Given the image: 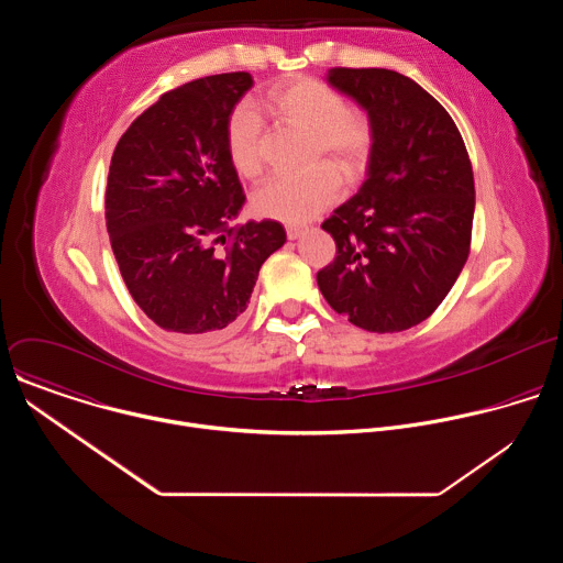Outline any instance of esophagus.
<instances>
[{
	"label": "esophagus",
	"instance_id": "34e87169",
	"mask_svg": "<svg viewBox=\"0 0 563 563\" xmlns=\"http://www.w3.org/2000/svg\"><path fill=\"white\" fill-rule=\"evenodd\" d=\"M305 229H307V227H302V224H287V227H285V231H287V238H289V240L300 238V235L305 233Z\"/></svg>",
	"mask_w": 563,
	"mask_h": 563
}]
</instances>
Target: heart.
I'll return each mask as SVG.
<instances>
[{"mask_svg":"<svg viewBox=\"0 0 563 563\" xmlns=\"http://www.w3.org/2000/svg\"><path fill=\"white\" fill-rule=\"evenodd\" d=\"M263 109L280 126L309 135L305 165L311 169L300 176L274 178L258 189L254 196L258 216L305 222L339 200V175L347 185L365 176L374 148L372 122L363 111L350 109L345 96L323 79H283L265 93ZM227 155L240 178L258 180L263 176L265 124L250 104H240L229 115Z\"/></svg>","mask_w":563,"mask_h":563,"instance_id":"heart-1","label":"heart"}]
</instances>
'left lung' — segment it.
Returning <instances> with one entry per match:
<instances>
[{
    "instance_id": "obj_1",
    "label": "left lung",
    "mask_w": 563,
    "mask_h": 563,
    "mask_svg": "<svg viewBox=\"0 0 563 563\" xmlns=\"http://www.w3.org/2000/svg\"><path fill=\"white\" fill-rule=\"evenodd\" d=\"M328 82L369 115L367 180L323 224L334 261L318 289L352 325L410 330L443 302L472 240L474 176L450 113L415 79L387 68H332Z\"/></svg>"
}]
</instances>
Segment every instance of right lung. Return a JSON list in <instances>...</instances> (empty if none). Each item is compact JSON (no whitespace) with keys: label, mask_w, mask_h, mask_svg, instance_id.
<instances>
[{"label":"right lung","mask_w":563,"mask_h":563,"mask_svg":"<svg viewBox=\"0 0 563 563\" xmlns=\"http://www.w3.org/2000/svg\"><path fill=\"white\" fill-rule=\"evenodd\" d=\"M252 85L245 70L180 85L137 115L113 151L111 250L137 307L167 332L222 334L287 240L276 220L229 227L245 194L227 155V122Z\"/></svg>","instance_id":"obj_1"}]
</instances>
